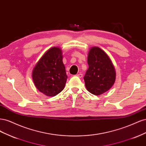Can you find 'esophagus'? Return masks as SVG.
<instances>
[{
    "label": "esophagus",
    "mask_w": 146,
    "mask_h": 146,
    "mask_svg": "<svg viewBox=\"0 0 146 146\" xmlns=\"http://www.w3.org/2000/svg\"><path fill=\"white\" fill-rule=\"evenodd\" d=\"M77 76L78 77H80V78H82V77H83V74H77Z\"/></svg>",
    "instance_id": "34e87169"
}]
</instances>
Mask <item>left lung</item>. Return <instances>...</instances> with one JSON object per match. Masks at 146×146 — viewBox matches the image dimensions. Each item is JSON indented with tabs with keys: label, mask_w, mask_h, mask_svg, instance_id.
Returning <instances> with one entry per match:
<instances>
[{
	"label": "left lung",
	"mask_w": 146,
	"mask_h": 146,
	"mask_svg": "<svg viewBox=\"0 0 146 146\" xmlns=\"http://www.w3.org/2000/svg\"><path fill=\"white\" fill-rule=\"evenodd\" d=\"M89 66L83 78L86 90L99 96L108 91L116 80L115 68L108 55L99 47H92L88 52Z\"/></svg>",
	"instance_id": "left-lung-1"
}]
</instances>
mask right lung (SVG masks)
<instances>
[{
  "instance_id": "add662e5",
  "label": "right lung",
  "mask_w": 146,
  "mask_h": 146,
  "mask_svg": "<svg viewBox=\"0 0 146 146\" xmlns=\"http://www.w3.org/2000/svg\"><path fill=\"white\" fill-rule=\"evenodd\" d=\"M32 76L35 86L47 96L54 97L62 91L68 76L61 48L53 47L46 51L35 64Z\"/></svg>"
}]
</instances>
